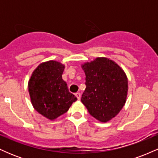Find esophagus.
<instances>
[{
  "label": "esophagus",
  "mask_w": 158,
  "mask_h": 158,
  "mask_svg": "<svg viewBox=\"0 0 158 158\" xmlns=\"http://www.w3.org/2000/svg\"><path fill=\"white\" fill-rule=\"evenodd\" d=\"M76 97H77V99H79V100H80V99H81V94L80 93H77V94H76Z\"/></svg>",
  "instance_id": "obj_1"
}]
</instances>
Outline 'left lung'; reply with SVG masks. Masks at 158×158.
Listing matches in <instances>:
<instances>
[{
	"mask_svg": "<svg viewBox=\"0 0 158 158\" xmlns=\"http://www.w3.org/2000/svg\"><path fill=\"white\" fill-rule=\"evenodd\" d=\"M85 73V88L81 101L92 117L106 123L124 106L128 94L126 74L115 61L98 57L81 64Z\"/></svg>",
	"mask_w": 158,
	"mask_h": 158,
	"instance_id": "obj_1",
	"label": "left lung"
}]
</instances>
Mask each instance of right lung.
<instances>
[{
	"mask_svg": "<svg viewBox=\"0 0 158 158\" xmlns=\"http://www.w3.org/2000/svg\"><path fill=\"white\" fill-rule=\"evenodd\" d=\"M64 65L50 60L40 64L32 72L28 90L32 106L40 114L53 120L68 111L77 100L62 79Z\"/></svg>",
	"mask_w": 158,
	"mask_h": 158,
	"instance_id": "1",
	"label": "right lung"
}]
</instances>
